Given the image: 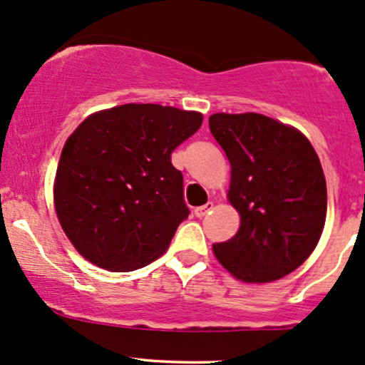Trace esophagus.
I'll return each mask as SVG.
<instances>
[{"mask_svg": "<svg viewBox=\"0 0 365 365\" xmlns=\"http://www.w3.org/2000/svg\"><path fill=\"white\" fill-rule=\"evenodd\" d=\"M211 210H213V202H207V204H204V206H201V207H195L194 215L197 216V218H202V216H206Z\"/></svg>", "mask_w": 365, "mask_h": 365, "instance_id": "obj_1", "label": "esophagus"}]
</instances>
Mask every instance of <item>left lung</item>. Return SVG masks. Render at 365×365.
I'll list each match as a JSON object with an SVG mask.
<instances>
[{
  "mask_svg": "<svg viewBox=\"0 0 365 365\" xmlns=\"http://www.w3.org/2000/svg\"><path fill=\"white\" fill-rule=\"evenodd\" d=\"M230 163L227 199L241 216L237 234L213 244L228 274L265 284L291 274L314 253L327 213L326 176L310 140L256 112L210 115Z\"/></svg>",
  "mask_w": 365,
  "mask_h": 365,
  "instance_id": "1",
  "label": "left lung"
}]
</instances>
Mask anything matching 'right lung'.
<instances>
[{
	"instance_id": "obj_1",
	"label": "right lung",
	"mask_w": 365,
	"mask_h": 365,
	"mask_svg": "<svg viewBox=\"0 0 365 365\" xmlns=\"http://www.w3.org/2000/svg\"><path fill=\"white\" fill-rule=\"evenodd\" d=\"M202 114L158 103L98 110L72 131L53 182L55 213L79 255L103 270L131 272L170 247L189 216L171 152Z\"/></svg>"
}]
</instances>
